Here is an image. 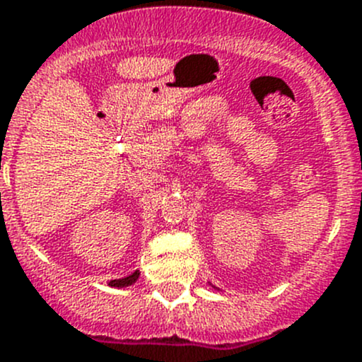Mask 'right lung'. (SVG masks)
Instances as JSON below:
<instances>
[{"instance_id":"obj_1","label":"right lung","mask_w":362,"mask_h":362,"mask_svg":"<svg viewBox=\"0 0 362 362\" xmlns=\"http://www.w3.org/2000/svg\"><path fill=\"white\" fill-rule=\"evenodd\" d=\"M138 276H140V273L134 272L133 275L129 276H124V279H117V280H110V286L112 287H126V286H131V284H134L138 280Z\"/></svg>"}]
</instances>
